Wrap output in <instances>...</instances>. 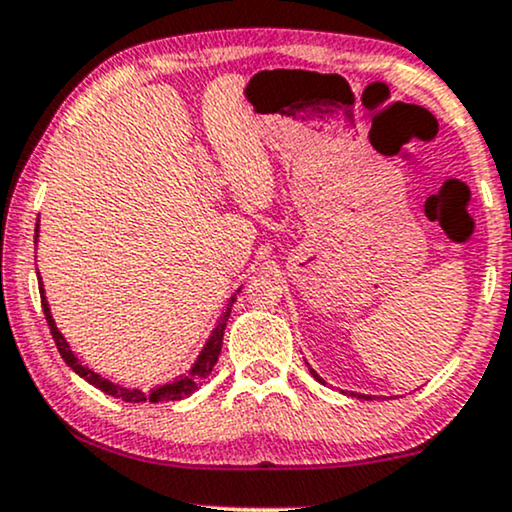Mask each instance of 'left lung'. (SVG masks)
Returning a JSON list of instances; mask_svg holds the SVG:
<instances>
[{
  "label": "left lung",
  "instance_id": "1",
  "mask_svg": "<svg viewBox=\"0 0 512 512\" xmlns=\"http://www.w3.org/2000/svg\"><path fill=\"white\" fill-rule=\"evenodd\" d=\"M313 377H315V380H318V382H323V380H320V377H318V375H315V372H313ZM358 399H368V396H365V394H363V396H358Z\"/></svg>",
  "mask_w": 512,
  "mask_h": 512
}]
</instances>
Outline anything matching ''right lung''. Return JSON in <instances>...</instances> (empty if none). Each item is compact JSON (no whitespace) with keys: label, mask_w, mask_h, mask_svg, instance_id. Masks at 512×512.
<instances>
[{"label":"right lung","mask_w":512,"mask_h":512,"mask_svg":"<svg viewBox=\"0 0 512 512\" xmlns=\"http://www.w3.org/2000/svg\"><path fill=\"white\" fill-rule=\"evenodd\" d=\"M35 239H37V237H35ZM40 296H42L44 318H47L49 332H52V339H54L56 349H59L63 361L71 365V368H73L75 372H78L80 377H85V380L90 382V384H94V387L102 389L104 394H111V396H116V399H123V401H128V403H144V401L163 403V401H178V399H185V396L192 394V391H197L199 384L204 382L208 375H211L213 365H216V361H218L220 346H223V332H225L227 318H230V308H227V311L223 313V318H220V323L216 325V330H213L211 339H208V344L204 346V351H201L199 361L194 363V368L189 370L185 377H180V380H175V382H170V384H163V387L151 389L149 394H147V391L118 387V384L104 380V377H99L97 372H92L90 368H85V365H80L78 358H75V353H73L71 349H68L66 339H63L61 332L56 330V325H54V320H52V313H49L47 299H44V289H40ZM232 304H235V299H232Z\"/></svg>","instance_id":"obj_1"}]
</instances>
